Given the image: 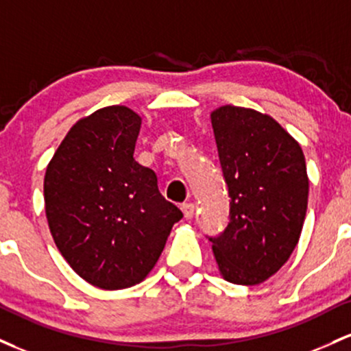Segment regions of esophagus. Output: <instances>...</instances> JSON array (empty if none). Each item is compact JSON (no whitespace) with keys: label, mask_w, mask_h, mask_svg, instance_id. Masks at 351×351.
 I'll return each mask as SVG.
<instances>
[{"label":"esophagus","mask_w":351,"mask_h":351,"mask_svg":"<svg viewBox=\"0 0 351 351\" xmlns=\"http://www.w3.org/2000/svg\"><path fill=\"white\" fill-rule=\"evenodd\" d=\"M180 208H182L184 217H186V219H191L192 215H194V204L186 202V204H182V206H180Z\"/></svg>","instance_id":"34e87169"}]
</instances>
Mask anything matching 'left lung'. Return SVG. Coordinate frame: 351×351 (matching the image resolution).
Here are the masks:
<instances>
[{"label":"left lung","instance_id":"obj_1","mask_svg":"<svg viewBox=\"0 0 351 351\" xmlns=\"http://www.w3.org/2000/svg\"><path fill=\"white\" fill-rule=\"evenodd\" d=\"M210 121L230 215L226 230L208 240L226 280L258 285L280 270L300 239L308 204L305 156L267 114L222 106Z\"/></svg>","mask_w":351,"mask_h":351}]
</instances>
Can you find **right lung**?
I'll use <instances>...</instances> for the list:
<instances>
[{
  "mask_svg": "<svg viewBox=\"0 0 351 351\" xmlns=\"http://www.w3.org/2000/svg\"><path fill=\"white\" fill-rule=\"evenodd\" d=\"M139 114L108 106L77 121L48 164L46 219L54 243L81 278L104 290L143 282L182 212L157 176L134 159Z\"/></svg>",
  "mask_w": 351,
  "mask_h": 351,
  "instance_id": "1",
  "label": "right lung"
}]
</instances>
